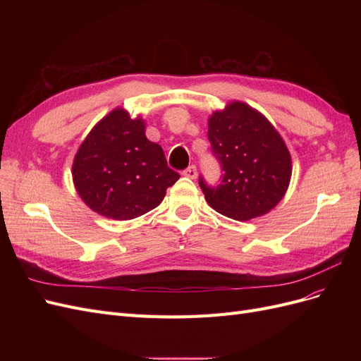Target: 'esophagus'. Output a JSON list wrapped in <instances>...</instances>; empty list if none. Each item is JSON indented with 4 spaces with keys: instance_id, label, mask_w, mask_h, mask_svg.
Masks as SVG:
<instances>
[{
    "instance_id": "1",
    "label": "esophagus",
    "mask_w": 361,
    "mask_h": 361,
    "mask_svg": "<svg viewBox=\"0 0 361 361\" xmlns=\"http://www.w3.org/2000/svg\"><path fill=\"white\" fill-rule=\"evenodd\" d=\"M182 174H183V176L190 178V179H195V178H197V169H195V166H190L182 171Z\"/></svg>"
}]
</instances>
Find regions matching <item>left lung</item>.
<instances>
[{
	"label": "left lung",
	"instance_id": "8db88e82",
	"mask_svg": "<svg viewBox=\"0 0 361 361\" xmlns=\"http://www.w3.org/2000/svg\"><path fill=\"white\" fill-rule=\"evenodd\" d=\"M207 140L221 176L199 185L212 209L233 220L247 221L271 211L285 195L292 166L289 150L268 120L243 102H232L214 113Z\"/></svg>",
	"mask_w": 361,
	"mask_h": 361
}]
</instances>
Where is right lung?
Instances as JSON below:
<instances>
[{
    "instance_id": "add662e5",
    "label": "right lung",
    "mask_w": 361,
    "mask_h": 361,
    "mask_svg": "<svg viewBox=\"0 0 361 361\" xmlns=\"http://www.w3.org/2000/svg\"><path fill=\"white\" fill-rule=\"evenodd\" d=\"M145 133L143 120L117 108L84 140L72 174L76 191L94 212L114 220L137 218L157 207L180 178Z\"/></svg>"
}]
</instances>
